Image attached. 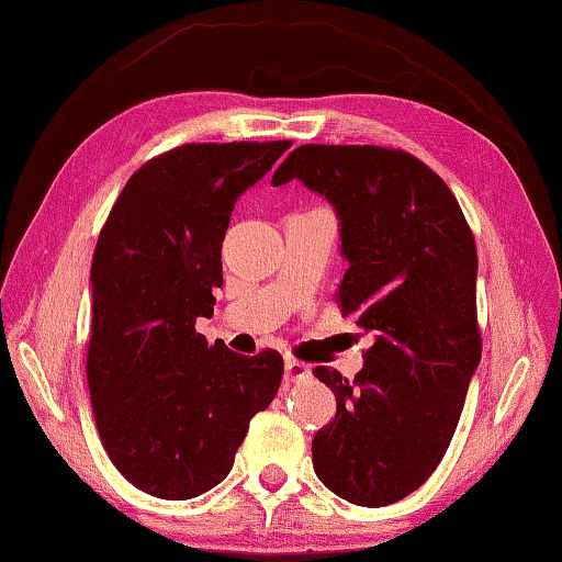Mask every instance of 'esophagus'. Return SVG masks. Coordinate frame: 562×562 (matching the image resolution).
<instances>
[{
    "label": "esophagus",
    "instance_id": "1",
    "mask_svg": "<svg viewBox=\"0 0 562 562\" xmlns=\"http://www.w3.org/2000/svg\"><path fill=\"white\" fill-rule=\"evenodd\" d=\"M284 379H288L290 384H300V382H307L312 379V369L304 364V361L297 359H284Z\"/></svg>",
    "mask_w": 562,
    "mask_h": 562
}]
</instances>
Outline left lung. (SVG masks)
Segmentation results:
<instances>
[{
	"label": "left lung",
	"instance_id": "8db88e82",
	"mask_svg": "<svg viewBox=\"0 0 562 562\" xmlns=\"http://www.w3.org/2000/svg\"><path fill=\"white\" fill-rule=\"evenodd\" d=\"M294 178L335 207L341 317L374 337L355 379L315 369L337 414L315 434L312 465L339 498L389 506L441 463L479 369L471 227L449 186L404 150L300 146L272 186Z\"/></svg>",
	"mask_w": 562,
	"mask_h": 562
}]
</instances>
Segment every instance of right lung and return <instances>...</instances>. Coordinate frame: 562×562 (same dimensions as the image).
Here are the masks:
<instances>
[{
  "instance_id": "obj_1",
  "label": "right lung",
  "mask_w": 562,
  "mask_h": 562,
  "mask_svg": "<svg viewBox=\"0 0 562 562\" xmlns=\"http://www.w3.org/2000/svg\"><path fill=\"white\" fill-rule=\"evenodd\" d=\"M292 144H188L131 176L91 262L89 392L99 436L133 486L186 501L233 469L282 357H243L195 331L223 288L235 201Z\"/></svg>"
}]
</instances>
